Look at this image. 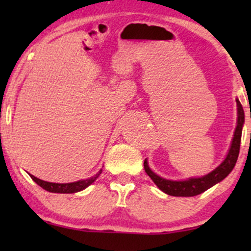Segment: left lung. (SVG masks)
Segmentation results:
<instances>
[{
	"label": "left lung",
	"instance_id": "8db88e82",
	"mask_svg": "<svg viewBox=\"0 0 251 251\" xmlns=\"http://www.w3.org/2000/svg\"><path fill=\"white\" fill-rule=\"evenodd\" d=\"M236 106H238V121H236V128L233 135V139L227 152V155L223 160V162L217 168H215L211 173L202 177H192L185 180H171L159 176L151 169L147 162V159L144 161V168H145L146 174L151 177V179L154 181V184L160 188L161 191L168 195L173 197H195L203 193L204 191L218 184L224 178L228 176L234 168L236 160H238L240 152V144H241V135H242V126L245 123V112H243L242 105L238 98Z\"/></svg>",
	"mask_w": 251,
	"mask_h": 251
}]
</instances>
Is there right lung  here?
<instances>
[{"mask_svg":"<svg viewBox=\"0 0 251 251\" xmlns=\"http://www.w3.org/2000/svg\"><path fill=\"white\" fill-rule=\"evenodd\" d=\"M101 171H102V169L99 170L98 173L94 175L92 177L87 178V179H81V180L74 181V183H65V184L44 181L42 179H40V178L33 176V175H30V174H28V175L30 176V178H32V179L35 181L37 185H39V186L44 188V190L48 192H51V193H63V194L70 193L71 194V193H76V192L83 191L84 188L90 186V185L99 177V175L101 174Z\"/></svg>","mask_w":251,"mask_h":251,"instance_id":"right-lung-1","label":"right lung"}]
</instances>
